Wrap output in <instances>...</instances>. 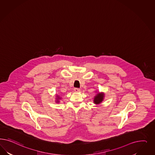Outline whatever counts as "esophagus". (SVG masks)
Returning <instances> with one entry per match:
<instances>
[{"label": "esophagus", "instance_id": "esophagus-1", "mask_svg": "<svg viewBox=\"0 0 155 155\" xmlns=\"http://www.w3.org/2000/svg\"><path fill=\"white\" fill-rule=\"evenodd\" d=\"M74 91L76 92V93H78V92H80L81 90H80V89H78V88H75V89H74Z\"/></svg>", "mask_w": 155, "mask_h": 155}]
</instances>
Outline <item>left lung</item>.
Returning a JSON list of instances; mask_svg holds the SVG:
<instances>
[{
	"label": "left lung",
	"mask_w": 155,
	"mask_h": 155,
	"mask_svg": "<svg viewBox=\"0 0 155 155\" xmlns=\"http://www.w3.org/2000/svg\"><path fill=\"white\" fill-rule=\"evenodd\" d=\"M97 92V91H95ZM104 98V93L103 92H97L96 95L94 96V99H93V102L94 104H99L100 103H102Z\"/></svg>",
	"instance_id": "8db88e82"
}]
</instances>
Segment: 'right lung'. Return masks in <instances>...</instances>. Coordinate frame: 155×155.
<instances>
[{
  "mask_svg": "<svg viewBox=\"0 0 155 155\" xmlns=\"http://www.w3.org/2000/svg\"><path fill=\"white\" fill-rule=\"evenodd\" d=\"M61 99V97L60 95H57L56 94V103H60V100Z\"/></svg>",
  "mask_w": 155,
  "mask_h": 155,
  "instance_id": "right-lung-1",
  "label": "right lung"
}]
</instances>
